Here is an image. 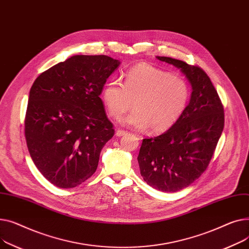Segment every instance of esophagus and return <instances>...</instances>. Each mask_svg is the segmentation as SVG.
<instances>
[{
	"label": "esophagus",
	"instance_id": "obj_1",
	"mask_svg": "<svg viewBox=\"0 0 249 249\" xmlns=\"http://www.w3.org/2000/svg\"><path fill=\"white\" fill-rule=\"evenodd\" d=\"M124 135H126V131H125V130L116 129V131H115V136H116V137H123V136H124Z\"/></svg>",
	"mask_w": 249,
	"mask_h": 249
}]
</instances>
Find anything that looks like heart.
I'll use <instances>...</instances> for the list:
<instances>
[{
	"label": "heart",
	"instance_id": "1",
	"mask_svg": "<svg viewBox=\"0 0 249 249\" xmlns=\"http://www.w3.org/2000/svg\"><path fill=\"white\" fill-rule=\"evenodd\" d=\"M191 91L188 83L148 63L131 67L124 77L106 83L101 97L113 119L133 107L135 110L122 120L124 125L159 134L176 124L185 112ZM134 105H132V102Z\"/></svg>",
	"mask_w": 249,
	"mask_h": 249
}]
</instances>
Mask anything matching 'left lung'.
Segmentation results:
<instances>
[{"label":"left lung","instance_id":"8db88e82","mask_svg":"<svg viewBox=\"0 0 249 249\" xmlns=\"http://www.w3.org/2000/svg\"><path fill=\"white\" fill-rule=\"evenodd\" d=\"M185 75L192 87L189 105L164 134L143 139L138 156L142 177L162 192L191 185L208 167L224 127V110L210 78L201 68L157 56Z\"/></svg>","mask_w":249,"mask_h":249}]
</instances>
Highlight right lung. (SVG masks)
Masks as SVG:
<instances>
[{
    "label": "right lung",
    "mask_w": 249,
    "mask_h": 249,
    "mask_svg": "<svg viewBox=\"0 0 249 249\" xmlns=\"http://www.w3.org/2000/svg\"><path fill=\"white\" fill-rule=\"evenodd\" d=\"M120 64L107 55H74L34 81L25 118L27 147L54 186L74 188L96 171L114 135L99 95Z\"/></svg>",
    "instance_id": "right-lung-1"
}]
</instances>
